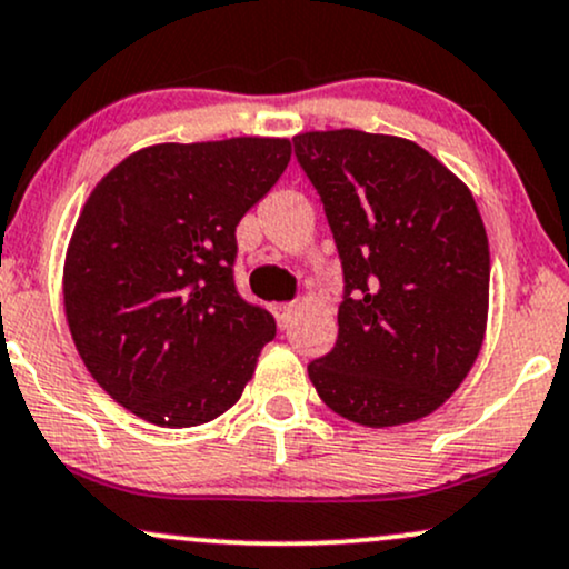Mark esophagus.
Returning a JSON list of instances; mask_svg holds the SVG:
<instances>
[{
	"mask_svg": "<svg viewBox=\"0 0 569 569\" xmlns=\"http://www.w3.org/2000/svg\"><path fill=\"white\" fill-rule=\"evenodd\" d=\"M273 317H277V322H279V327H290V322H292V313H296V306L292 303H277L273 306Z\"/></svg>",
	"mask_w": 569,
	"mask_h": 569,
	"instance_id": "obj_1",
	"label": "esophagus"
}]
</instances>
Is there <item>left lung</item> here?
I'll return each instance as SVG.
<instances>
[{
    "label": "left lung",
    "mask_w": 569,
    "mask_h": 569,
    "mask_svg": "<svg viewBox=\"0 0 569 569\" xmlns=\"http://www.w3.org/2000/svg\"><path fill=\"white\" fill-rule=\"evenodd\" d=\"M292 146L343 269L338 340L309 362L313 389L372 429L429 416L485 338L490 247L471 191L405 138L327 130Z\"/></svg>",
    "instance_id": "obj_1"
}]
</instances>
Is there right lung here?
<instances>
[{
	"label": "right lung",
	"instance_id": "right-lung-1",
	"mask_svg": "<svg viewBox=\"0 0 569 569\" xmlns=\"http://www.w3.org/2000/svg\"><path fill=\"white\" fill-rule=\"evenodd\" d=\"M287 162L284 138L162 143L87 199L66 252V319L90 376L138 418L189 429L242 397L277 322L233 282L237 226Z\"/></svg>",
	"mask_w": 569,
	"mask_h": 569
}]
</instances>
